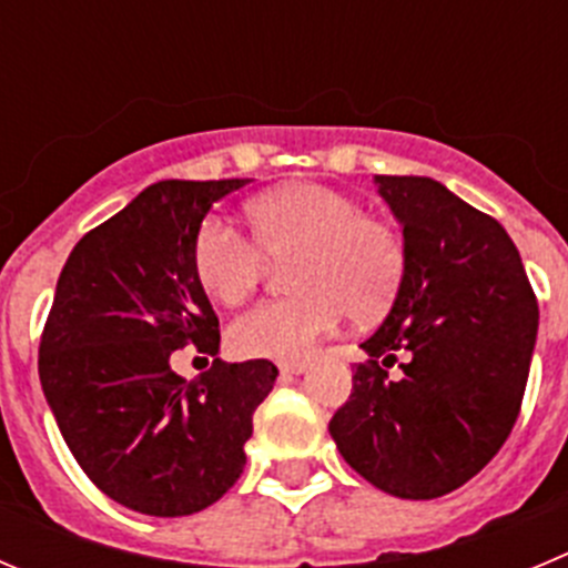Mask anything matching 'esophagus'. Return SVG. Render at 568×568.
Segmentation results:
<instances>
[{"instance_id": "obj_1", "label": "esophagus", "mask_w": 568, "mask_h": 568, "mask_svg": "<svg viewBox=\"0 0 568 568\" xmlns=\"http://www.w3.org/2000/svg\"><path fill=\"white\" fill-rule=\"evenodd\" d=\"M278 371L287 376H301L306 371V362L304 359H287V362H278Z\"/></svg>"}]
</instances>
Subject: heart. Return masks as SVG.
Returning a JSON list of instances; mask_svg holds the SVG:
<instances>
[{"label":"heart","mask_w":568,"mask_h":568,"mask_svg":"<svg viewBox=\"0 0 568 568\" xmlns=\"http://www.w3.org/2000/svg\"><path fill=\"white\" fill-rule=\"evenodd\" d=\"M253 236L223 217L200 223L192 245L197 284L212 301L236 306L258 287L267 258H293V298L270 301L231 323L240 354L298 359L317 339L337 332L345 312L356 321L379 315L402 287L407 270L404 240L390 223L323 183H287L247 203Z\"/></svg>","instance_id":"b5f03b06"}]
</instances>
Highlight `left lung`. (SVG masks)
I'll list each match as a JSON object with an SVG mask.
<instances>
[{
  "mask_svg": "<svg viewBox=\"0 0 568 568\" xmlns=\"http://www.w3.org/2000/svg\"><path fill=\"white\" fill-rule=\"evenodd\" d=\"M407 270L328 432L359 477L437 499L483 471L518 418L538 304L507 231L424 175H376ZM405 356L390 381L383 364ZM379 355L386 359L379 366Z\"/></svg>",
  "mask_w": 568,
  "mask_h": 568,
  "instance_id": "8db88e82",
  "label": "left lung"
}]
</instances>
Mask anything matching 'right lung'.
<instances>
[{
	"label": "right lung",
	"instance_id": "1",
	"mask_svg": "<svg viewBox=\"0 0 568 568\" xmlns=\"http://www.w3.org/2000/svg\"><path fill=\"white\" fill-rule=\"evenodd\" d=\"M251 178L159 181L69 253L47 317L38 376L85 477L148 516H192L245 468L253 413L278 368L223 362L186 382L172 351H220V321L192 245L217 200Z\"/></svg>",
	"mask_w": 568,
	"mask_h": 568
}]
</instances>
